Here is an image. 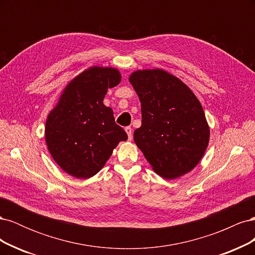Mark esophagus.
<instances>
[{"label":"esophagus","instance_id":"obj_1","mask_svg":"<svg viewBox=\"0 0 255 255\" xmlns=\"http://www.w3.org/2000/svg\"><path fill=\"white\" fill-rule=\"evenodd\" d=\"M125 129H126V132H127V134H128V140H132V138H133V135H132V128H130V127H127Z\"/></svg>","mask_w":255,"mask_h":255}]
</instances>
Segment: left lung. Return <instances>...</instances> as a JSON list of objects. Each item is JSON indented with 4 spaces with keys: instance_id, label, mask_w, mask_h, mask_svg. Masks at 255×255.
Listing matches in <instances>:
<instances>
[{
    "instance_id": "left-lung-1",
    "label": "left lung",
    "mask_w": 255,
    "mask_h": 255,
    "mask_svg": "<svg viewBox=\"0 0 255 255\" xmlns=\"http://www.w3.org/2000/svg\"><path fill=\"white\" fill-rule=\"evenodd\" d=\"M129 82L142 116L134 141L153 170L167 180L191 171L210 140V128L194 92L161 69L135 71Z\"/></svg>"
}]
</instances>
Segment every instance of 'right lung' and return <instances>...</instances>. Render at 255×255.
<instances>
[{
  "mask_svg": "<svg viewBox=\"0 0 255 255\" xmlns=\"http://www.w3.org/2000/svg\"><path fill=\"white\" fill-rule=\"evenodd\" d=\"M115 68L91 67L67 85L45 122L49 152L65 172L78 179L97 174L126 130L115 122L114 112L103 104L109 88L120 83Z\"/></svg>",
  "mask_w": 255,
  "mask_h": 255,
  "instance_id": "right-lung-1",
  "label": "right lung"
}]
</instances>
